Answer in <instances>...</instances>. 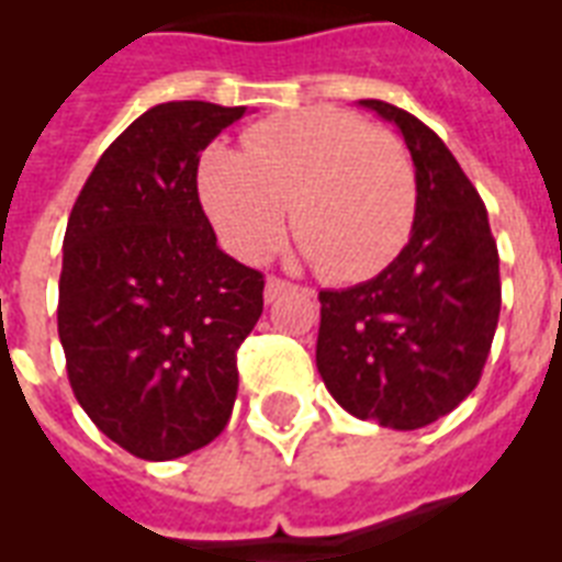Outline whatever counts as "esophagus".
<instances>
[{
  "label": "esophagus",
  "mask_w": 562,
  "mask_h": 562,
  "mask_svg": "<svg viewBox=\"0 0 562 562\" xmlns=\"http://www.w3.org/2000/svg\"><path fill=\"white\" fill-rule=\"evenodd\" d=\"M285 291H291V282L280 280V277H268V282H265V303L280 300Z\"/></svg>",
  "instance_id": "1"
}]
</instances>
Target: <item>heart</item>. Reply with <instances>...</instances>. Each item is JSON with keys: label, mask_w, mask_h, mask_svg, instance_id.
<instances>
[{"label": "heart", "mask_w": 562, "mask_h": 562, "mask_svg": "<svg viewBox=\"0 0 562 562\" xmlns=\"http://www.w3.org/2000/svg\"><path fill=\"white\" fill-rule=\"evenodd\" d=\"M203 210L224 245L265 262L289 229L329 280L359 282L400 254L417 212L405 145L350 110L308 108L259 122L245 151L206 148L198 166Z\"/></svg>", "instance_id": "heart-1"}]
</instances>
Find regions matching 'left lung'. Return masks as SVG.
Listing matches in <instances>:
<instances>
[{
    "mask_svg": "<svg viewBox=\"0 0 562 562\" xmlns=\"http://www.w3.org/2000/svg\"><path fill=\"white\" fill-rule=\"evenodd\" d=\"M411 151L417 212L408 245L382 273L321 291L317 373L352 417L411 431L458 408L481 379L502 308L487 210L443 139L387 101Z\"/></svg>",
    "mask_w": 562,
    "mask_h": 562,
    "instance_id": "obj_1",
    "label": "left lung"
}]
</instances>
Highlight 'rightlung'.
Segmentation results:
<instances>
[{"label":"right lung","mask_w":562,"mask_h":562,"mask_svg":"<svg viewBox=\"0 0 562 562\" xmlns=\"http://www.w3.org/2000/svg\"><path fill=\"white\" fill-rule=\"evenodd\" d=\"M247 108L166 101L101 154L64 236L57 335L75 400L143 461L224 431L236 350L262 315V273L218 247L198 198L201 151Z\"/></svg>","instance_id":"1"}]
</instances>
